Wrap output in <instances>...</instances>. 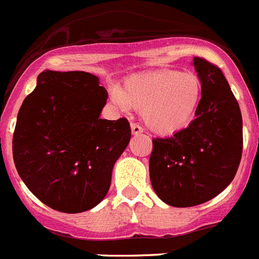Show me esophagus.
I'll list each match as a JSON object with an SVG mask.
<instances>
[{
	"label": "esophagus",
	"mask_w": 259,
	"mask_h": 259,
	"mask_svg": "<svg viewBox=\"0 0 259 259\" xmlns=\"http://www.w3.org/2000/svg\"><path fill=\"white\" fill-rule=\"evenodd\" d=\"M131 131H132V135H139L142 134L143 130L142 127L139 124H136V123H131Z\"/></svg>",
	"instance_id": "esophagus-1"
}]
</instances>
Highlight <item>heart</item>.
<instances>
[{
	"label": "heart",
	"mask_w": 259,
	"mask_h": 259,
	"mask_svg": "<svg viewBox=\"0 0 259 259\" xmlns=\"http://www.w3.org/2000/svg\"><path fill=\"white\" fill-rule=\"evenodd\" d=\"M110 95L123 110H142L149 130L169 135L193 121L201 104L202 82L194 72L159 70L131 75L121 89L111 90Z\"/></svg>",
	"instance_id": "1"
}]
</instances>
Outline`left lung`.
I'll return each instance as SVG.
<instances>
[{"instance_id": "1", "label": "left lung", "mask_w": 259, "mask_h": 259, "mask_svg": "<svg viewBox=\"0 0 259 259\" xmlns=\"http://www.w3.org/2000/svg\"><path fill=\"white\" fill-rule=\"evenodd\" d=\"M202 82L201 104L191 124L169 138L153 139L149 177L165 204L189 208L221 193L242 156V116L220 67L194 57Z\"/></svg>"}]
</instances>
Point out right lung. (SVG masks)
<instances>
[{
    "mask_svg": "<svg viewBox=\"0 0 259 259\" xmlns=\"http://www.w3.org/2000/svg\"><path fill=\"white\" fill-rule=\"evenodd\" d=\"M107 98L99 78L90 72L46 70L19 108L13 135L17 172L55 210H90L110 189L131 127L125 117L100 119Z\"/></svg>",
    "mask_w": 259,
    "mask_h": 259,
    "instance_id": "obj_1",
    "label": "right lung"
}]
</instances>
